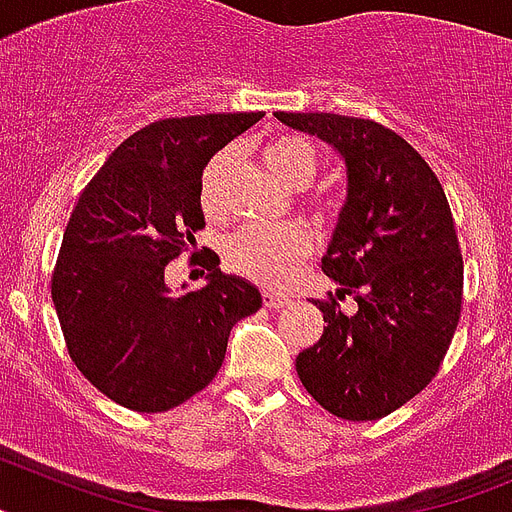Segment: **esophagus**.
<instances>
[{
    "label": "esophagus",
    "mask_w": 512,
    "mask_h": 512,
    "mask_svg": "<svg viewBox=\"0 0 512 512\" xmlns=\"http://www.w3.org/2000/svg\"><path fill=\"white\" fill-rule=\"evenodd\" d=\"M261 298H264V306L274 308V311H277V308H285L287 303H290V298H287V295L272 293V290H264V295H261Z\"/></svg>",
    "instance_id": "1"
}]
</instances>
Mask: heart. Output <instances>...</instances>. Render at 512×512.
Returning <instances> with one entry per match:
<instances>
[{"mask_svg":"<svg viewBox=\"0 0 512 512\" xmlns=\"http://www.w3.org/2000/svg\"><path fill=\"white\" fill-rule=\"evenodd\" d=\"M261 156L282 180L306 185L319 170V151L311 141L293 133H274L261 143ZM227 172L230 151H217L206 162L198 180V206L206 219H222L227 211ZM316 214H335L337 204L327 196H314ZM314 248L311 230L301 222L280 227H246L235 232L225 246V266L232 274L264 287H282L298 272Z\"/></svg>","mask_w":512,"mask_h":512,"instance_id":"heart-1","label":"heart"}]
</instances>
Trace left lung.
I'll use <instances>...</instances> for the list:
<instances>
[{
    "label": "left lung",
    "instance_id": "1",
    "mask_svg": "<svg viewBox=\"0 0 512 512\" xmlns=\"http://www.w3.org/2000/svg\"><path fill=\"white\" fill-rule=\"evenodd\" d=\"M277 120L332 143L348 167L322 272L337 293L316 303L324 335L295 358L308 395L345 421H377L439 371L463 308L450 204L432 167L395 130L329 112H277ZM353 294L357 306L342 312Z\"/></svg>",
    "mask_w": 512,
    "mask_h": 512
}]
</instances>
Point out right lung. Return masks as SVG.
<instances>
[{
  "label": "right lung",
  "mask_w": 512,
  "mask_h": 512,
  "mask_svg": "<svg viewBox=\"0 0 512 512\" xmlns=\"http://www.w3.org/2000/svg\"><path fill=\"white\" fill-rule=\"evenodd\" d=\"M261 112L156 120L112 151L80 193L52 272L67 353L96 390L122 408L164 413L201 392L225 361L235 322L261 293L219 272L209 248L201 290L172 295L164 269L204 227L198 180L222 146Z\"/></svg>",
  "instance_id": "1"
}]
</instances>
